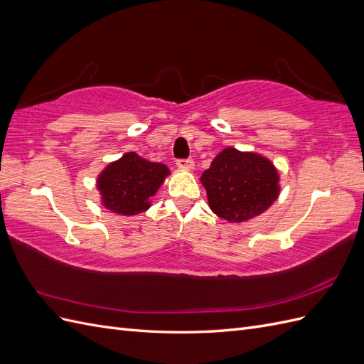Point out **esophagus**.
Listing matches in <instances>:
<instances>
[{
	"label": "esophagus",
	"mask_w": 364,
	"mask_h": 364,
	"mask_svg": "<svg viewBox=\"0 0 364 364\" xmlns=\"http://www.w3.org/2000/svg\"><path fill=\"white\" fill-rule=\"evenodd\" d=\"M176 165L181 170H194V161L193 159H178L176 161Z\"/></svg>",
	"instance_id": "obj_1"
}]
</instances>
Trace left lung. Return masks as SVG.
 Wrapping results in <instances>:
<instances>
[{
  "mask_svg": "<svg viewBox=\"0 0 364 364\" xmlns=\"http://www.w3.org/2000/svg\"><path fill=\"white\" fill-rule=\"evenodd\" d=\"M208 205L229 223H243L261 215L278 199L279 173L259 153L226 147L200 178Z\"/></svg>",
  "mask_w": 364,
  "mask_h": 364,
  "instance_id": "obj_1",
  "label": "left lung"
}]
</instances>
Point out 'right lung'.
<instances>
[{"instance_id":"1","label":"right lung","mask_w":364,"mask_h":364,"mask_svg":"<svg viewBox=\"0 0 364 364\" xmlns=\"http://www.w3.org/2000/svg\"><path fill=\"white\" fill-rule=\"evenodd\" d=\"M168 174L165 164L150 162L135 151H127L98 174L97 188L102 205L119 215L144 213Z\"/></svg>"}]
</instances>
